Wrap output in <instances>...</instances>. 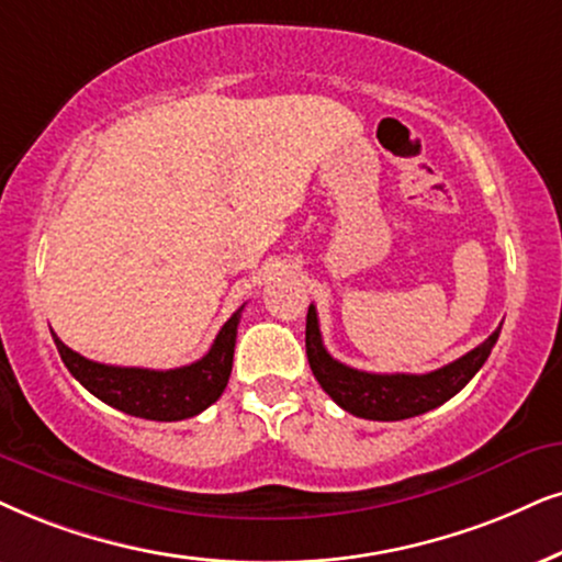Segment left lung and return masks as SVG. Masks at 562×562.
Here are the masks:
<instances>
[{
	"label": "left lung",
	"mask_w": 562,
	"mask_h": 562,
	"mask_svg": "<svg viewBox=\"0 0 562 562\" xmlns=\"http://www.w3.org/2000/svg\"><path fill=\"white\" fill-rule=\"evenodd\" d=\"M501 329H495L480 347L461 355L453 363L430 373H368L334 360L322 342L318 316L314 305H308L305 316V355L311 371L322 389L345 412L366 420H407L449 402L459 394L472 375L485 366L490 350L498 342Z\"/></svg>",
	"instance_id": "8db88e82"
}]
</instances>
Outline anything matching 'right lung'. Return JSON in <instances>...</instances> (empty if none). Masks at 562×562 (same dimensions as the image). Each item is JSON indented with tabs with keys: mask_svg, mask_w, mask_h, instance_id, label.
<instances>
[{
	"mask_svg": "<svg viewBox=\"0 0 562 562\" xmlns=\"http://www.w3.org/2000/svg\"><path fill=\"white\" fill-rule=\"evenodd\" d=\"M240 311H244V305L223 324L210 352L202 360L183 368H170V371L95 363V360L82 358L72 347L64 345L54 331L52 337L64 366L92 396L126 412V415L176 423L207 409L228 386Z\"/></svg>",
	"mask_w": 562,
	"mask_h": 562,
	"instance_id": "right-lung-1",
	"label": "right lung"
}]
</instances>
